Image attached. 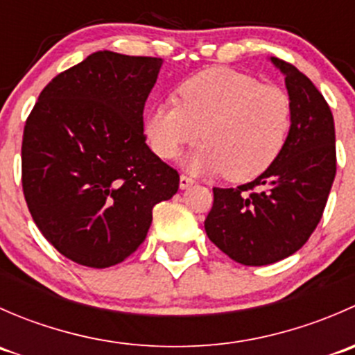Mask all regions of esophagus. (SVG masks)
Here are the masks:
<instances>
[{
  "label": "esophagus",
  "mask_w": 355,
  "mask_h": 355,
  "mask_svg": "<svg viewBox=\"0 0 355 355\" xmlns=\"http://www.w3.org/2000/svg\"><path fill=\"white\" fill-rule=\"evenodd\" d=\"M192 184H194V180H192L191 177H187V175H180V189L191 187Z\"/></svg>",
  "instance_id": "1"
}]
</instances>
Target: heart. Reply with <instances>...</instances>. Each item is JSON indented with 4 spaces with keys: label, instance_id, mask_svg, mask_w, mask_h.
I'll return each mask as SVG.
<instances>
[{
    "label": "heart",
    "instance_id": "obj_1",
    "mask_svg": "<svg viewBox=\"0 0 355 355\" xmlns=\"http://www.w3.org/2000/svg\"><path fill=\"white\" fill-rule=\"evenodd\" d=\"M177 101L157 103L146 118V135L161 159L175 157L200 134L204 142L189 166L247 182L264 173L287 144L293 114L288 94L249 73L207 68L178 85Z\"/></svg>",
    "mask_w": 355,
    "mask_h": 355
}]
</instances>
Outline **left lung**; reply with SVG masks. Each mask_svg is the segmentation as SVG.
Returning <instances> with one entry per match:
<instances>
[{
    "instance_id": "1",
    "label": "left lung",
    "mask_w": 355,
    "mask_h": 355,
    "mask_svg": "<svg viewBox=\"0 0 355 355\" xmlns=\"http://www.w3.org/2000/svg\"><path fill=\"white\" fill-rule=\"evenodd\" d=\"M285 75L292 128L278 159L237 189L214 187L204 221L209 241L230 259L264 266L307 242L327 206L336 173L335 123L316 85L295 67L271 58Z\"/></svg>"
}]
</instances>
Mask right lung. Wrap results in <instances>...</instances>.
<instances>
[{"mask_svg": "<svg viewBox=\"0 0 355 355\" xmlns=\"http://www.w3.org/2000/svg\"><path fill=\"white\" fill-rule=\"evenodd\" d=\"M161 58L98 51L56 75L25 121L22 189L60 254L89 268L127 259L180 175L146 144V99Z\"/></svg>", "mask_w": 355, "mask_h": 355, "instance_id": "add662e5", "label": "right lung"}]
</instances>
